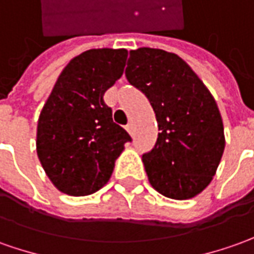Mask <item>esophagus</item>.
<instances>
[{"label": "esophagus", "mask_w": 254, "mask_h": 254, "mask_svg": "<svg viewBox=\"0 0 254 254\" xmlns=\"http://www.w3.org/2000/svg\"><path fill=\"white\" fill-rule=\"evenodd\" d=\"M127 130L129 132V134H132V136H133V124H127Z\"/></svg>", "instance_id": "obj_1"}]
</instances>
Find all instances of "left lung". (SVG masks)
Instances as JSON below:
<instances>
[{"instance_id":"obj_1","label":"left lung","mask_w":254,"mask_h":254,"mask_svg":"<svg viewBox=\"0 0 254 254\" xmlns=\"http://www.w3.org/2000/svg\"><path fill=\"white\" fill-rule=\"evenodd\" d=\"M125 76L149 98L158 124L154 147L141 157L150 184L170 199L194 197L211 182L225 147L211 93L181 57L158 48L130 51Z\"/></svg>"}]
</instances>
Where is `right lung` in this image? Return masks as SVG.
<instances>
[{"instance_id": "1", "label": "right lung", "mask_w": 254, "mask_h": 254, "mask_svg": "<svg viewBox=\"0 0 254 254\" xmlns=\"http://www.w3.org/2000/svg\"><path fill=\"white\" fill-rule=\"evenodd\" d=\"M127 51L98 48L70 60L37 124V156L55 188L87 196L108 182L124 144L132 141L113 121L104 93L124 73Z\"/></svg>"}]
</instances>
